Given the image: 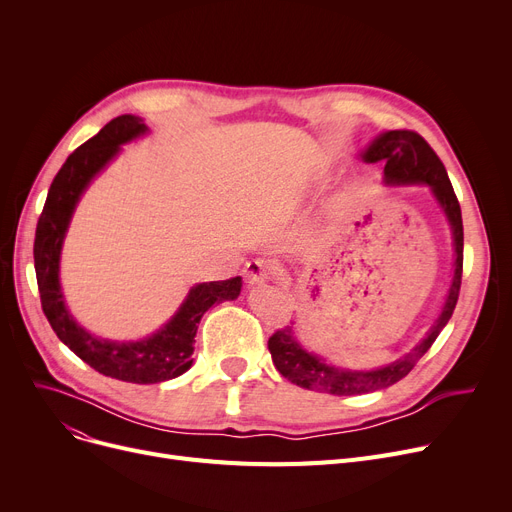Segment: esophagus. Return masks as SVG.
<instances>
[{
    "label": "esophagus",
    "mask_w": 512,
    "mask_h": 512,
    "mask_svg": "<svg viewBox=\"0 0 512 512\" xmlns=\"http://www.w3.org/2000/svg\"><path fill=\"white\" fill-rule=\"evenodd\" d=\"M245 274L249 278V282H265V280H272L276 274V267L270 259H251L245 265Z\"/></svg>",
    "instance_id": "1"
}]
</instances>
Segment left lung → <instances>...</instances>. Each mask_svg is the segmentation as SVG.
Instances as JSON below:
<instances>
[{
  "instance_id": "8db88e82",
  "label": "left lung",
  "mask_w": 512,
  "mask_h": 512,
  "mask_svg": "<svg viewBox=\"0 0 512 512\" xmlns=\"http://www.w3.org/2000/svg\"><path fill=\"white\" fill-rule=\"evenodd\" d=\"M363 159L369 164H384V176L390 184H409V182H423L432 186L436 199L440 201L442 209L448 215V222L452 226L454 234V278L448 292L446 305L442 309V315L436 319V324L429 330V334L417 344L409 355L402 359L382 367L375 371H346L338 367H330L319 357L309 355L305 348L294 338L292 326H284L276 330L270 340H267V348L272 353V361L276 369L284 375V378L292 384H297L307 390L326 392L334 396H355V394H367L373 390L388 388L396 382H400L405 375L417 365V361L429 351L442 332V328L448 324L452 317V311L459 301L461 292V280H463V215L459 199L454 195V188L450 184V178L446 174V168L442 159L436 155V151L429 147V143L415 130H390L380 134L369 149L363 153Z\"/></svg>"
}]
</instances>
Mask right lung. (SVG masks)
<instances>
[{"mask_svg": "<svg viewBox=\"0 0 512 512\" xmlns=\"http://www.w3.org/2000/svg\"><path fill=\"white\" fill-rule=\"evenodd\" d=\"M145 130L143 120L118 116L107 122L93 139L70 153L49 186L33 247L41 307L53 332L95 371L132 384L166 382L191 367L193 342L203 313L213 303L234 301L242 286L238 276L195 286L168 324L141 342H107L95 338L76 326L70 317L60 292L58 265L74 205L91 178L120 151V145L139 137Z\"/></svg>", "mask_w": 512, "mask_h": 512, "instance_id": "1", "label": "right lung"}]
</instances>
